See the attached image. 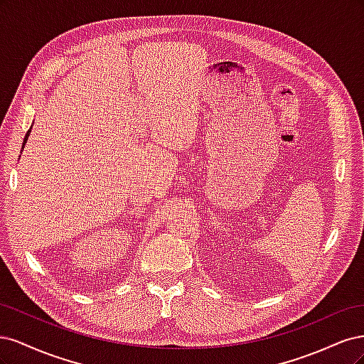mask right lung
Wrapping results in <instances>:
<instances>
[{
    "label": "right lung",
    "mask_w": 364,
    "mask_h": 364,
    "mask_svg": "<svg viewBox=\"0 0 364 364\" xmlns=\"http://www.w3.org/2000/svg\"><path fill=\"white\" fill-rule=\"evenodd\" d=\"M30 132H31V127L28 129V132L26 134V138H24V142H23V149H24V146H26V142H27V139H28V136H30Z\"/></svg>",
    "instance_id": "right-lung-1"
}]
</instances>
